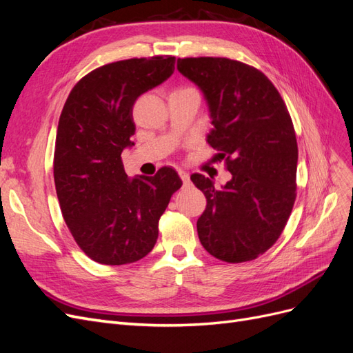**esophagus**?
Listing matches in <instances>:
<instances>
[{"label": "esophagus", "instance_id": "34e87169", "mask_svg": "<svg viewBox=\"0 0 353 353\" xmlns=\"http://www.w3.org/2000/svg\"><path fill=\"white\" fill-rule=\"evenodd\" d=\"M178 175H179V178H181V179H183V183H184L185 185H188V184H190V175L185 172V170L179 169V170H178Z\"/></svg>", "mask_w": 353, "mask_h": 353}]
</instances>
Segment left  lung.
<instances>
[{
    "instance_id": "8db88e82",
    "label": "left lung",
    "mask_w": 353,
    "mask_h": 353,
    "mask_svg": "<svg viewBox=\"0 0 353 353\" xmlns=\"http://www.w3.org/2000/svg\"><path fill=\"white\" fill-rule=\"evenodd\" d=\"M176 68L205 94L213 125L208 143L232 175L222 188L191 175L208 201L197 221L200 243L219 261H253L279 240L296 200L290 113L274 83L245 63L187 57Z\"/></svg>"
}]
</instances>
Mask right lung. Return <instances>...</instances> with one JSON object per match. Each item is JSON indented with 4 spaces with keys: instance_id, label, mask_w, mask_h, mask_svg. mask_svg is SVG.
Wrapping results in <instances>:
<instances>
[{
    "instance_id": "right-lung-1",
    "label": "right lung",
    "mask_w": 353,
    "mask_h": 353,
    "mask_svg": "<svg viewBox=\"0 0 353 353\" xmlns=\"http://www.w3.org/2000/svg\"><path fill=\"white\" fill-rule=\"evenodd\" d=\"M174 69L172 56L109 63L85 74L61 110L54 148L60 209L81 250L99 263H132L150 253L159 219L183 185L168 166L128 178L121 157L134 144V103Z\"/></svg>"
}]
</instances>
